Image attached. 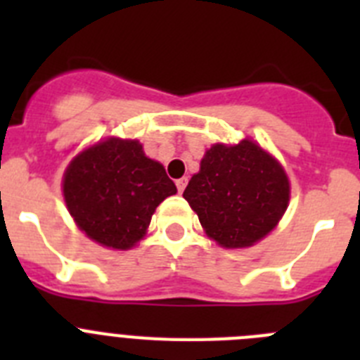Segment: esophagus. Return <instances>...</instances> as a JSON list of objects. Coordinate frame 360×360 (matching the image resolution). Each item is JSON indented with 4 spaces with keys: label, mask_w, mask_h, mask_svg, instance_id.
<instances>
[{
    "label": "esophagus",
    "mask_w": 360,
    "mask_h": 360,
    "mask_svg": "<svg viewBox=\"0 0 360 360\" xmlns=\"http://www.w3.org/2000/svg\"><path fill=\"white\" fill-rule=\"evenodd\" d=\"M187 186V178H178L176 180V189L178 193H184V189H186Z\"/></svg>",
    "instance_id": "34e87169"
}]
</instances>
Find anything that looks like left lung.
<instances>
[{"label":"left lung","mask_w":360,"mask_h":360,"mask_svg":"<svg viewBox=\"0 0 360 360\" xmlns=\"http://www.w3.org/2000/svg\"><path fill=\"white\" fill-rule=\"evenodd\" d=\"M184 198L211 240L225 249H243L278 225L288 207L290 184L270 153L245 139L211 146Z\"/></svg>","instance_id":"left-lung-1"}]
</instances>
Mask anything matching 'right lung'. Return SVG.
Listing matches in <instances>:
<instances>
[{
  "instance_id": "add662e5",
  "label": "right lung",
  "mask_w": 360,
  "mask_h": 360,
  "mask_svg": "<svg viewBox=\"0 0 360 360\" xmlns=\"http://www.w3.org/2000/svg\"><path fill=\"white\" fill-rule=\"evenodd\" d=\"M176 186L139 141L110 136L70 162L63 195L75 224L103 247L128 250L149 227L155 209Z\"/></svg>"
}]
</instances>
